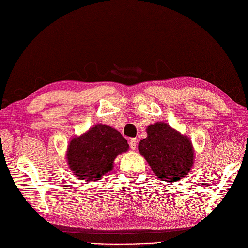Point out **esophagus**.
I'll return each instance as SVG.
<instances>
[{"instance_id":"esophagus-1","label":"esophagus","mask_w":248,"mask_h":248,"mask_svg":"<svg viewBox=\"0 0 248 248\" xmlns=\"http://www.w3.org/2000/svg\"><path fill=\"white\" fill-rule=\"evenodd\" d=\"M129 146L132 150H136L138 146V140L136 138H132L129 140Z\"/></svg>"}]
</instances>
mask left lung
Instances as JSON below:
<instances>
[{
	"instance_id": "obj_1",
	"label": "left lung",
	"mask_w": 248,
	"mask_h": 248,
	"mask_svg": "<svg viewBox=\"0 0 248 248\" xmlns=\"http://www.w3.org/2000/svg\"><path fill=\"white\" fill-rule=\"evenodd\" d=\"M148 137L140 141V154L154 174L166 182H176L189 172L193 150L189 139L163 122L148 127Z\"/></svg>"
}]
</instances>
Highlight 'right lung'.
Returning a JSON list of instances; mask_svg holds the SVG:
<instances>
[{"mask_svg":"<svg viewBox=\"0 0 248 248\" xmlns=\"http://www.w3.org/2000/svg\"><path fill=\"white\" fill-rule=\"evenodd\" d=\"M128 148L121 133L100 124L70 141L67 159L77 177L89 182L96 181L112 169L117 155Z\"/></svg>","mask_w":248,"mask_h":248,"instance_id":"add662e5","label":"right lung"}]
</instances>
